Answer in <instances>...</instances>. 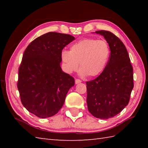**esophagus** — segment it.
<instances>
[{
	"instance_id": "34e87169",
	"label": "esophagus",
	"mask_w": 148,
	"mask_h": 148,
	"mask_svg": "<svg viewBox=\"0 0 148 148\" xmlns=\"http://www.w3.org/2000/svg\"><path fill=\"white\" fill-rule=\"evenodd\" d=\"M81 82V81L79 79H76V80H75V83L76 84H78V83H80Z\"/></svg>"
}]
</instances>
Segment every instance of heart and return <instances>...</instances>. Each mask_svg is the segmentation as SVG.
I'll return each instance as SVG.
<instances>
[{"label":"heart","instance_id":"b5f03b06","mask_svg":"<svg viewBox=\"0 0 148 148\" xmlns=\"http://www.w3.org/2000/svg\"><path fill=\"white\" fill-rule=\"evenodd\" d=\"M110 53V47L106 40L84 39L73 44L69 51L63 50L61 59L68 73L76 71L79 63L81 76L95 77L105 69Z\"/></svg>","mask_w":148,"mask_h":148}]
</instances>
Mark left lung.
Segmentation results:
<instances>
[{"label": "left lung", "instance_id": "obj_1", "mask_svg": "<svg viewBox=\"0 0 148 148\" xmlns=\"http://www.w3.org/2000/svg\"><path fill=\"white\" fill-rule=\"evenodd\" d=\"M95 33L104 37L111 54L102 73L86 81V102L93 116L109 119L119 114L129 102L134 88L133 67L126 47L117 36L106 30Z\"/></svg>", "mask_w": 148, "mask_h": 148}]
</instances>
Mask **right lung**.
<instances>
[{
  "mask_svg": "<svg viewBox=\"0 0 148 148\" xmlns=\"http://www.w3.org/2000/svg\"><path fill=\"white\" fill-rule=\"evenodd\" d=\"M74 39L69 34L51 32L34 39L25 50L17 86L22 104L37 117L56 114L74 85V77L60 67L62 49Z\"/></svg>",
  "mask_w": 148,
  "mask_h": 148,
  "instance_id": "obj_1",
  "label": "right lung"
}]
</instances>
